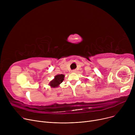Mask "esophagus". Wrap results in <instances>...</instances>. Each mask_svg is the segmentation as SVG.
Listing matches in <instances>:
<instances>
[{
  "instance_id": "esophagus-1",
  "label": "esophagus",
  "mask_w": 135,
  "mask_h": 135,
  "mask_svg": "<svg viewBox=\"0 0 135 135\" xmlns=\"http://www.w3.org/2000/svg\"><path fill=\"white\" fill-rule=\"evenodd\" d=\"M76 72V69H74V70H73L72 71V73H75Z\"/></svg>"
}]
</instances>
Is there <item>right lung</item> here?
Instances as JSON below:
<instances>
[{"mask_svg":"<svg viewBox=\"0 0 135 135\" xmlns=\"http://www.w3.org/2000/svg\"><path fill=\"white\" fill-rule=\"evenodd\" d=\"M65 75L64 74H57L55 76L54 79L49 83V85L51 88H58L60 84L64 80V78Z\"/></svg>","mask_w":135,"mask_h":135,"instance_id":"add662e5","label":"right lung"}]
</instances>
